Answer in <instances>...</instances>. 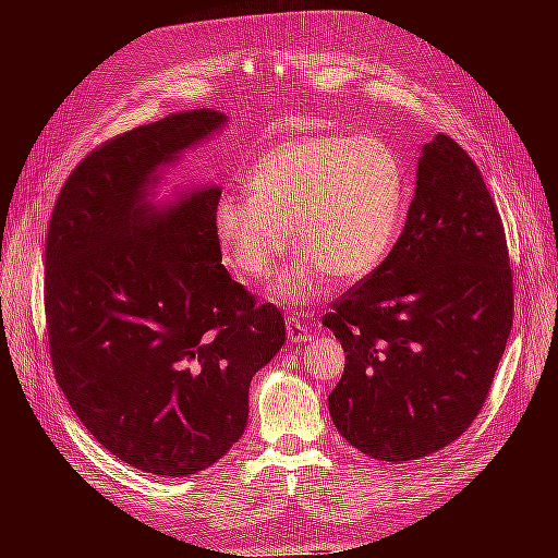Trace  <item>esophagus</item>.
<instances>
[{"instance_id": "esophagus-1", "label": "esophagus", "mask_w": 558, "mask_h": 558, "mask_svg": "<svg viewBox=\"0 0 558 558\" xmlns=\"http://www.w3.org/2000/svg\"><path fill=\"white\" fill-rule=\"evenodd\" d=\"M287 339H289L291 343H303V341L312 339L307 326L303 324V320H301L299 316H294V314L287 316Z\"/></svg>"}]
</instances>
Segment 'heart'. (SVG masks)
<instances>
[{
  "mask_svg": "<svg viewBox=\"0 0 558 558\" xmlns=\"http://www.w3.org/2000/svg\"><path fill=\"white\" fill-rule=\"evenodd\" d=\"M248 194H223L215 232L230 267L264 278L289 248L301 251L274 291L310 303L326 276L360 280L387 257L402 208L398 154L371 135H303L280 142L246 173Z\"/></svg>",
  "mask_w": 558,
  "mask_h": 558,
  "instance_id": "1",
  "label": "heart"
}]
</instances>
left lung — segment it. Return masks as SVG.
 I'll list each match as a JSON object with an SVG mask.
<instances>
[{
    "label": "left lung",
    "mask_w": 558,
    "mask_h": 558,
    "mask_svg": "<svg viewBox=\"0 0 558 558\" xmlns=\"http://www.w3.org/2000/svg\"><path fill=\"white\" fill-rule=\"evenodd\" d=\"M324 324L345 350L330 414L360 452L427 457L477 418L511 335L513 276L502 217L450 135L423 146L391 253Z\"/></svg>",
    "instance_id": "8db88e82"
}]
</instances>
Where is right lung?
<instances>
[{
	"label": "right lung",
	"mask_w": 558,
	"mask_h": 558,
	"mask_svg": "<svg viewBox=\"0 0 558 558\" xmlns=\"http://www.w3.org/2000/svg\"><path fill=\"white\" fill-rule=\"evenodd\" d=\"M215 110L169 114L87 154L45 240L49 360L78 421L144 473L185 477L244 434L248 385L284 343V318L221 264L217 187L156 213L158 165L217 131Z\"/></svg>",
	"instance_id": "1"
}]
</instances>
